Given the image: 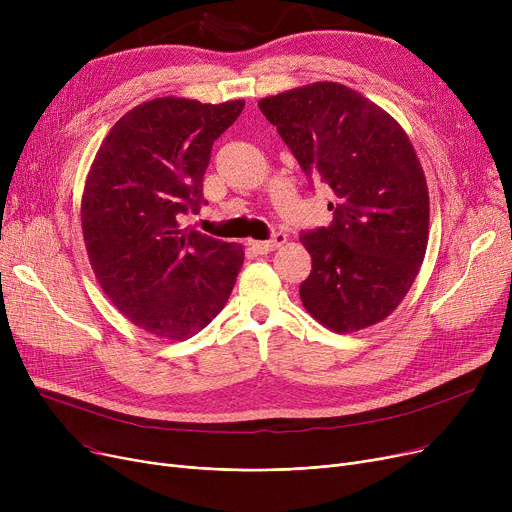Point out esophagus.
Wrapping results in <instances>:
<instances>
[{
    "label": "esophagus",
    "instance_id": "obj_1",
    "mask_svg": "<svg viewBox=\"0 0 512 512\" xmlns=\"http://www.w3.org/2000/svg\"><path fill=\"white\" fill-rule=\"evenodd\" d=\"M284 242H286V234H284V232H276L270 240H251V247H253V251H257L259 255H267V253L276 251L278 247H282Z\"/></svg>",
    "mask_w": 512,
    "mask_h": 512
}]
</instances>
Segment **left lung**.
Wrapping results in <instances>:
<instances>
[{
	"label": "left lung",
	"instance_id": "obj_1",
	"mask_svg": "<svg viewBox=\"0 0 512 512\" xmlns=\"http://www.w3.org/2000/svg\"><path fill=\"white\" fill-rule=\"evenodd\" d=\"M301 170L332 188L334 220L303 232L311 274L303 307L336 334L386 319L425 257L429 193L402 126L355 89L311 83L259 101Z\"/></svg>",
	"mask_w": 512,
	"mask_h": 512
}]
</instances>
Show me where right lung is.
<instances>
[{
    "mask_svg": "<svg viewBox=\"0 0 512 512\" xmlns=\"http://www.w3.org/2000/svg\"><path fill=\"white\" fill-rule=\"evenodd\" d=\"M245 101L157 97L107 132L85 180L80 222L93 274L134 326L186 340L218 315L245 249L180 226L199 211L213 141Z\"/></svg>",
    "mask_w": 512,
    "mask_h": 512,
    "instance_id": "1",
    "label": "right lung"
}]
</instances>
